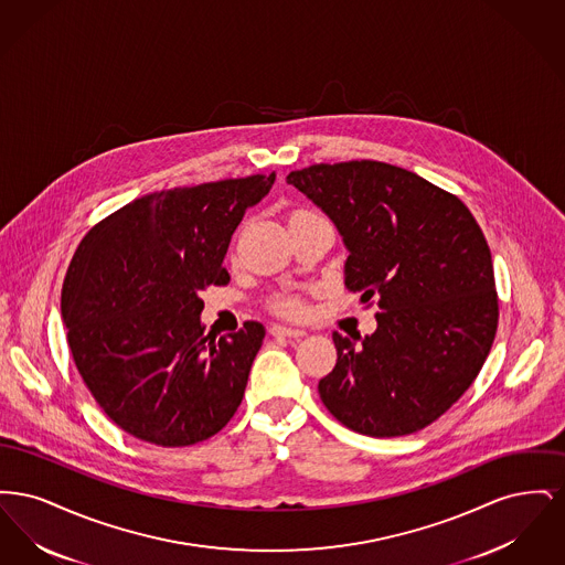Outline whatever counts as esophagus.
Returning a JSON list of instances; mask_svg holds the SVG:
<instances>
[{"mask_svg":"<svg viewBox=\"0 0 565 565\" xmlns=\"http://www.w3.org/2000/svg\"><path fill=\"white\" fill-rule=\"evenodd\" d=\"M270 334L273 337H305L307 332L302 330V328H295V326H281V323H275L273 328H270Z\"/></svg>","mask_w":565,"mask_h":565,"instance_id":"obj_1","label":"esophagus"}]
</instances>
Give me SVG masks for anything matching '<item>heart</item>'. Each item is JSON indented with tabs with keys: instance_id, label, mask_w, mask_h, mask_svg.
I'll return each mask as SVG.
<instances>
[{
	"instance_id": "heart-1",
	"label": "heart",
	"mask_w": 565,
	"mask_h": 565,
	"mask_svg": "<svg viewBox=\"0 0 565 565\" xmlns=\"http://www.w3.org/2000/svg\"><path fill=\"white\" fill-rule=\"evenodd\" d=\"M277 309L279 311H284V313H300L302 311V305L296 300V298H292V296H286V298H279L277 300Z\"/></svg>"
}]
</instances>
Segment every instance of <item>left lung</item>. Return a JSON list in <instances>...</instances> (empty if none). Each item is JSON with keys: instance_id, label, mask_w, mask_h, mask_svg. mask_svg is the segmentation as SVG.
Segmentation results:
<instances>
[{"instance_id": "left-lung-1", "label": "left lung", "mask_w": 565, "mask_h": 565, "mask_svg": "<svg viewBox=\"0 0 565 565\" xmlns=\"http://www.w3.org/2000/svg\"><path fill=\"white\" fill-rule=\"evenodd\" d=\"M286 180L339 231L345 288L379 307L373 334L332 332L322 403L366 436L430 426L470 387L495 337L483 231L457 196L387 162H322Z\"/></svg>"}]
</instances>
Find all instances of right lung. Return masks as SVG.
Segmentation results:
<instances>
[{
    "label": "right lung",
    "mask_w": 565,
    "mask_h": 565,
    "mask_svg": "<svg viewBox=\"0 0 565 565\" xmlns=\"http://www.w3.org/2000/svg\"><path fill=\"white\" fill-rule=\"evenodd\" d=\"M273 182L275 173L161 190L78 245L61 292L67 343L95 401L135 438L186 447L239 408L265 326L205 334L201 290L228 284L231 237Z\"/></svg>",
    "instance_id": "obj_1"
}]
</instances>
